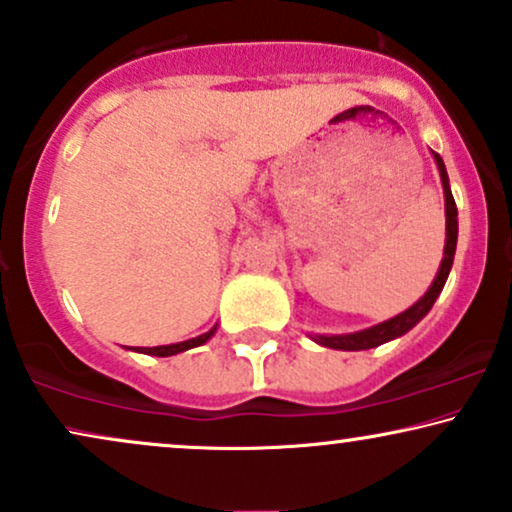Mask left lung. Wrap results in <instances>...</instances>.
Returning <instances> with one entry per match:
<instances>
[{"mask_svg": "<svg viewBox=\"0 0 512 512\" xmlns=\"http://www.w3.org/2000/svg\"><path fill=\"white\" fill-rule=\"evenodd\" d=\"M434 163L439 168V178L441 185H444V206H446V244H444V258H441V266L437 270V277L427 289L425 294L415 301L413 306L406 308V311L394 315V318L384 320V323H377L368 327V330L361 332H349V334H308L315 344L327 346V349H337V351H365V349H375V346L387 344L391 339H399L406 334L408 330H413L415 325L425 318L427 313L432 311L434 301L444 289L446 280H449L451 266H453V256H456V244H458V208L456 201H453L451 194V185H449V175H446V166L441 161L439 154H434Z\"/></svg>", "mask_w": 512, "mask_h": 512, "instance_id": "1", "label": "left lung"}]
</instances>
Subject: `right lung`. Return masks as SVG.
Wrapping results in <instances>:
<instances>
[{"label": "right lung", "mask_w": 512, "mask_h": 512, "mask_svg": "<svg viewBox=\"0 0 512 512\" xmlns=\"http://www.w3.org/2000/svg\"><path fill=\"white\" fill-rule=\"evenodd\" d=\"M216 330H218V325H213L211 330H208V332L199 334V337H192V339H187V342H178V344H163V346H135V349H132V346H130V351H137V353H147V356H159V358L175 356V353H182V351H189V349H197V346L206 344L208 339H211L213 334H216Z\"/></svg>", "instance_id": "1"}]
</instances>
